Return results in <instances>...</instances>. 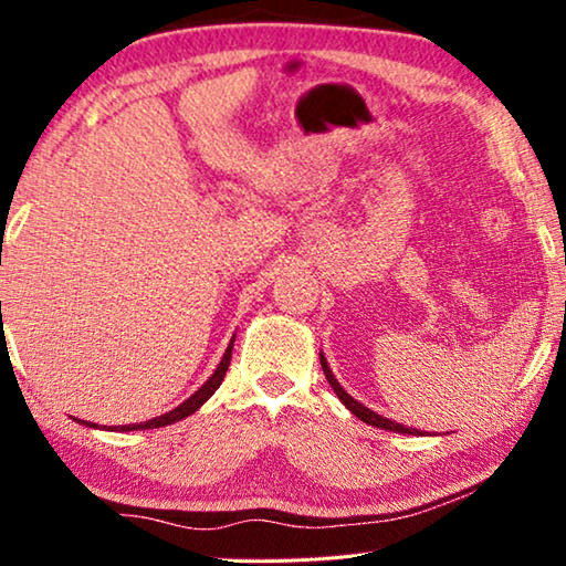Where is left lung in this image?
<instances>
[{
  "label": "left lung",
  "instance_id": "left-lung-1",
  "mask_svg": "<svg viewBox=\"0 0 566 566\" xmlns=\"http://www.w3.org/2000/svg\"><path fill=\"white\" fill-rule=\"evenodd\" d=\"M319 361H322V369H324V377H327V381L332 385V389H334V395H337L339 399H342V405L347 407L354 417L357 419H361V421H367V424H371V427H379V429H389V432H399V434H421L419 429H411V427H405V424H397V421H391V419H387V417H381V415H377V411H371L369 407H364V405H359L357 399L354 397H349L347 391L342 389V385L337 379H334V375H332V369H329V364H327V359H324V354H319Z\"/></svg>",
  "mask_w": 566,
  "mask_h": 566
}]
</instances>
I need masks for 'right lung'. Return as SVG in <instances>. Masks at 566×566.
<instances>
[{"label":"right lung","instance_id":"right-lung-1","mask_svg":"<svg viewBox=\"0 0 566 566\" xmlns=\"http://www.w3.org/2000/svg\"><path fill=\"white\" fill-rule=\"evenodd\" d=\"M232 347H234V337L232 342H229V347L224 352L222 361H219V367L214 369V375L209 377L202 387H199L195 395H191L187 401H181L179 407H175L171 411H167V415L161 417H155V419H147V421H139V424H124V427H112V432H137V429H157V427H167V424H175V421L185 419L189 415H195V411L205 405V401L214 395V391L219 389V385H222V379L227 375L229 369V361H232ZM82 424L87 427H97L92 424V421H82Z\"/></svg>","mask_w":566,"mask_h":566}]
</instances>
